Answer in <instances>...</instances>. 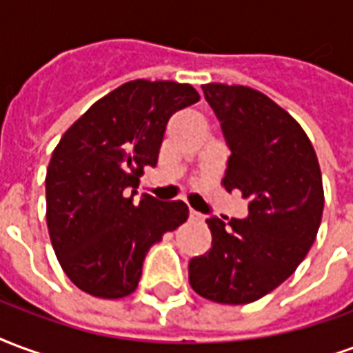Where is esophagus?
I'll list each match as a JSON object with an SVG mask.
<instances>
[{"label": "esophagus", "instance_id": "34e87169", "mask_svg": "<svg viewBox=\"0 0 353 353\" xmlns=\"http://www.w3.org/2000/svg\"><path fill=\"white\" fill-rule=\"evenodd\" d=\"M190 218L195 220V222H201V220H205V216H203L201 212H197V210H190Z\"/></svg>", "mask_w": 353, "mask_h": 353}]
</instances>
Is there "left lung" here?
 Returning a JSON list of instances; mask_svg holds the SVG:
<instances>
[{"label": "left lung", "mask_w": 353, "mask_h": 353, "mask_svg": "<svg viewBox=\"0 0 353 353\" xmlns=\"http://www.w3.org/2000/svg\"><path fill=\"white\" fill-rule=\"evenodd\" d=\"M231 156L223 186L241 190L248 216L207 220L212 246L190 259L195 292L223 305H246L279 288L310 250L323 212L318 158L307 133L258 90L205 84Z\"/></svg>", "instance_id": "obj_1"}]
</instances>
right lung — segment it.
<instances>
[{"label": "right lung", "mask_w": 353, "mask_h": 353, "mask_svg": "<svg viewBox=\"0 0 353 353\" xmlns=\"http://www.w3.org/2000/svg\"><path fill=\"white\" fill-rule=\"evenodd\" d=\"M197 101L190 84L131 81L60 139L46 169V223L61 269L82 292L103 299L135 292L152 244L188 220L186 203L133 195L145 167L158 165L169 118Z\"/></svg>", "instance_id": "obj_1"}]
</instances>
